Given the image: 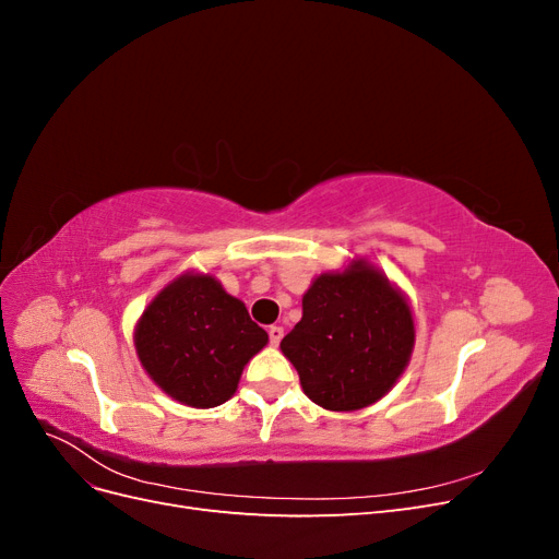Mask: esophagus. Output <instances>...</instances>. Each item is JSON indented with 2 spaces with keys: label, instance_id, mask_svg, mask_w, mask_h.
<instances>
[{
  "label": "esophagus",
  "instance_id": "34e87169",
  "mask_svg": "<svg viewBox=\"0 0 559 559\" xmlns=\"http://www.w3.org/2000/svg\"><path fill=\"white\" fill-rule=\"evenodd\" d=\"M267 335H270V345H280V341L284 337V329L282 326H270L267 329Z\"/></svg>",
  "mask_w": 559,
  "mask_h": 559
}]
</instances>
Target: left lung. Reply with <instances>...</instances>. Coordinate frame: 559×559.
<instances>
[{"label":"left lung","instance_id":"obj_1","mask_svg":"<svg viewBox=\"0 0 559 559\" xmlns=\"http://www.w3.org/2000/svg\"><path fill=\"white\" fill-rule=\"evenodd\" d=\"M413 347L408 298L366 259L314 277L302 319L280 343L306 396L333 413L368 408L392 392Z\"/></svg>","mask_w":559,"mask_h":559}]
</instances>
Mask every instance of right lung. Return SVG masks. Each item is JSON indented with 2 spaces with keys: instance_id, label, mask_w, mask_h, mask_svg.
I'll list each match as a JSON object with an SVG mask.
<instances>
[{
  "instance_id": "add662e5",
  "label": "right lung",
  "mask_w": 559,
  "mask_h": 559,
  "mask_svg": "<svg viewBox=\"0 0 559 559\" xmlns=\"http://www.w3.org/2000/svg\"><path fill=\"white\" fill-rule=\"evenodd\" d=\"M132 341L160 392L191 408H216L235 394L267 333L214 275L186 270L151 298Z\"/></svg>"
}]
</instances>
